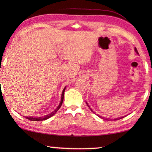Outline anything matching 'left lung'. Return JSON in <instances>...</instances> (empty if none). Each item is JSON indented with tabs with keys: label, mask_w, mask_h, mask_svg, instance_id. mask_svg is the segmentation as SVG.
<instances>
[{
	"label": "left lung",
	"mask_w": 152,
	"mask_h": 152,
	"mask_svg": "<svg viewBox=\"0 0 152 152\" xmlns=\"http://www.w3.org/2000/svg\"><path fill=\"white\" fill-rule=\"evenodd\" d=\"M135 52L136 53H137V54H139V53H138V51H137V49H136V48H135ZM86 104H87V106H88V107H89V109H91V111L92 112H94L93 111V110H92V109H91V107H90V106H89V105H88V103H87V102H86ZM98 115V116H99V117H101V118H102L101 116H100V115ZM123 117H119V118H115V120H118V119H122V118ZM104 118V117H103ZM109 119V118H104V119Z\"/></svg>",
	"instance_id": "obj_1"
}]
</instances>
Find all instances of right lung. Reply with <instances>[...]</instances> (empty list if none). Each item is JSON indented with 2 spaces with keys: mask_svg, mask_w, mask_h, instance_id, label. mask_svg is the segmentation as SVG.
Instances as JSON below:
<instances>
[{
  "mask_svg": "<svg viewBox=\"0 0 152 152\" xmlns=\"http://www.w3.org/2000/svg\"><path fill=\"white\" fill-rule=\"evenodd\" d=\"M66 86L64 87V88L63 89V91L61 92V101H60V103L59 104V105L58 106V107L56 108V109L53 110V111L51 112L50 114H48L47 115H45V116H42V117H26L25 118L27 119H29L30 121H44L49 119V118L51 117L52 116L54 115L56 112L58 111V110L60 109V108L61 107V104L63 103V101H64V92H65V90H66Z\"/></svg>",
  "mask_w": 152,
  "mask_h": 152,
  "instance_id": "add662e5",
  "label": "right lung"
}]
</instances>
